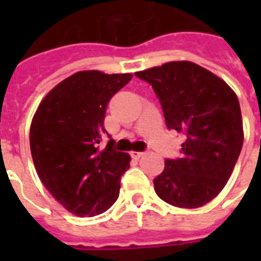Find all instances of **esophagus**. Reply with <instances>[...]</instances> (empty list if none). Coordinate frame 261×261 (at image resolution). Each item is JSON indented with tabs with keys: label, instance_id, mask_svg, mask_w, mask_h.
Wrapping results in <instances>:
<instances>
[{
	"label": "esophagus",
	"instance_id": "1",
	"mask_svg": "<svg viewBox=\"0 0 261 261\" xmlns=\"http://www.w3.org/2000/svg\"><path fill=\"white\" fill-rule=\"evenodd\" d=\"M143 154H145L143 151H131V155L135 157V159H139V157H142Z\"/></svg>",
	"mask_w": 261,
	"mask_h": 261
}]
</instances>
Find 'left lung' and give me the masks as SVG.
I'll list each match as a JSON object with an SVG mask.
<instances>
[{
  "mask_svg": "<svg viewBox=\"0 0 261 261\" xmlns=\"http://www.w3.org/2000/svg\"><path fill=\"white\" fill-rule=\"evenodd\" d=\"M135 75L154 90L168 130L186 137L181 155L165 160L163 173L154 178L155 192L176 207L206 204L225 187L243 149L239 98L223 80L187 61Z\"/></svg>",
  "mask_w": 261,
  "mask_h": 261,
  "instance_id": "8db88e82",
  "label": "left lung"
}]
</instances>
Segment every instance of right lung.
Here are the masks:
<instances>
[{"mask_svg":"<svg viewBox=\"0 0 261 261\" xmlns=\"http://www.w3.org/2000/svg\"><path fill=\"white\" fill-rule=\"evenodd\" d=\"M133 74L79 71L40 102L30 131L39 177L66 210L79 217L107 211L119 196L130 155L114 149L104 127L108 102ZM110 138L100 149L102 137Z\"/></svg>","mask_w":261,"mask_h":261,"instance_id":"add662e5","label":"right lung"}]
</instances>
